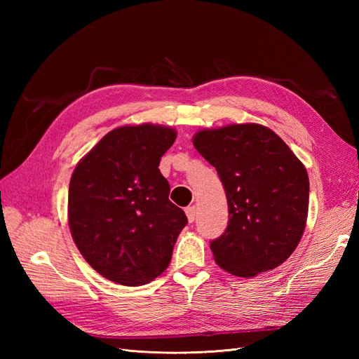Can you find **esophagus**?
I'll return each instance as SVG.
<instances>
[{
	"instance_id": "obj_1",
	"label": "esophagus",
	"mask_w": 359,
	"mask_h": 359,
	"mask_svg": "<svg viewBox=\"0 0 359 359\" xmlns=\"http://www.w3.org/2000/svg\"><path fill=\"white\" fill-rule=\"evenodd\" d=\"M186 214H187L189 223H193L196 220V208H194V206H189V208H186Z\"/></svg>"
}]
</instances>
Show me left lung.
Instances as JSON below:
<instances>
[{
  "mask_svg": "<svg viewBox=\"0 0 359 359\" xmlns=\"http://www.w3.org/2000/svg\"><path fill=\"white\" fill-rule=\"evenodd\" d=\"M191 142L224 187L229 224L211 243L227 273L252 278L295 252L309 215V175L273 130L256 123L202 128Z\"/></svg>",
  "mask_w": 359,
  "mask_h": 359,
  "instance_id": "obj_1",
  "label": "left lung"
}]
</instances>
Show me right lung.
<instances>
[{"label":"right lung","instance_id":"right-lung-1","mask_svg":"<svg viewBox=\"0 0 359 359\" xmlns=\"http://www.w3.org/2000/svg\"><path fill=\"white\" fill-rule=\"evenodd\" d=\"M177 139L170 126L111 130L76 165L67 219L83 259L104 278L142 286L163 274L187 217L169 201L160 158Z\"/></svg>","mask_w":359,"mask_h":359}]
</instances>
